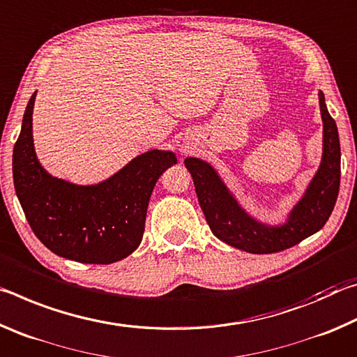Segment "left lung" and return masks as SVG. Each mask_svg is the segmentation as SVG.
Here are the masks:
<instances>
[{"label":"left lung","instance_id":"1","mask_svg":"<svg viewBox=\"0 0 357 357\" xmlns=\"http://www.w3.org/2000/svg\"><path fill=\"white\" fill-rule=\"evenodd\" d=\"M319 107L323 118L321 165L282 227L263 225L247 214L206 162L197 157L184 160L211 231L223 243L249 253H275L299 244L328 222L340 189V142L323 93H319Z\"/></svg>","mask_w":357,"mask_h":357}]
</instances>
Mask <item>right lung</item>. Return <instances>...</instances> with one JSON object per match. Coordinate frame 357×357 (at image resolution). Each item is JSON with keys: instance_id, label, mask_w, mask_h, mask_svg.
<instances>
[{"instance_id": "add662e5", "label": "right lung", "mask_w": 357, "mask_h": 357, "mask_svg": "<svg viewBox=\"0 0 357 357\" xmlns=\"http://www.w3.org/2000/svg\"><path fill=\"white\" fill-rule=\"evenodd\" d=\"M29 99L12 154L17 197L33 233L56 255L86 264H110L129 257L142 243L148 203L172 151L153 149L96 185H75L40 167L33 146Z\"/></svg>"}]
</instances>
